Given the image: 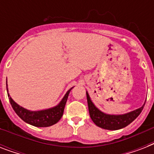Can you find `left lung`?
Returning <instances> with one entry per match:
<instances>
[{
  "label": "left lung",
  "instance_id": "1",
  "mask_svg": "<svg viewBox=\"0 0 154 154\" xmlns=\"http://www.w3.org/2000/svg\"><path fill=\"white\" fill-rule=\"evenodd\" d=\"M86 97L89 115L92 121L98 127L108 130H117L129 125L138 117L146 104L145 102L141 107L124 114H108L96 107L87 91Z\"/></svg>",
  "mask_w": 154,
  "mask_h": 154
}]
</instances>
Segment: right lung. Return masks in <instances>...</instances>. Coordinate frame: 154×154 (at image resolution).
Returning <instances> with one entry per match:
<instances>
[{
    "label": "right lung",
    "mask_w": 154,
    "mask_h": 154,
    "mask_svg": "<svg viewBox=\"0 0 154 154\" xmlns=\"http://www.w3.org/2000/svg\"><path fill=\"white\" fill-rule=\"evenodd\" d=\"M71 89H69L65 96L63 97L61 101L58 103L56 106H53L52 108H49L46 109L37 110V111H32L29 110L27 109L23 108L13 101V98L11 97L9 94H8V85L6 82V89H7V94H8V100L10 102L13 110L15 112L28 124L33 125L36 127H49L57 123L60 119L61 118L64 112V109H65V104L67 101L68 97L69 94Z\"/></svg>",
    "instance_id": "obj_1"
}]
</instances>
